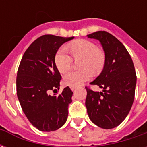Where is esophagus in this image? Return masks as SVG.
I'll return each instance as SVG.
<instances>
[{
    "instance_id": "obj_1",
    "label": "esophagus",
    "mask_w": 147,
    "mask_h": 147,
    "mask_svg": "<svg viewBox=\"0 0 147 147\" xmlns=\"http://www.w3.org/2000/svg\"><path fill=\"white\" fill-rule=\"evenodd\" d=\"M71 90L72 91H75V90H76V88L75 86H71Z\"/></svg>"
}]
</instances>
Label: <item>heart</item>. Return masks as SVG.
I'll list each match as a JSON object with an SVG mask.
<instances>
[{"mask_svg": "<svg viewBox=\"0 0 147 147\" xmlns=\"http://www.w3.org/2000/svg\"><path fill=\"white\" fill-rule=\"evenodd\" d=\"M69 52L74 59L81 58L79 66L82 68L65 74L64 82L67 86H81L92 77V70L98 73L105 66V52L98 48L95 43L91 41L80 39L71 42L69 45ZM71 57L64 47L58 49L55 55V64L60 72L64 73L69 70L73 62Z\"/></svg>", "mask_w": 147, "mask_h": 147, "instance_id": "1", "label": "heart"}]
</instances>
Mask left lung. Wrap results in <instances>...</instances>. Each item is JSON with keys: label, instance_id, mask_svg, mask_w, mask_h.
<instances>
[{"label": "left lung", "instance_id": "left-lung-1", "mask_svg": "<svg viewBox=\"0 0 147 147\" xmlns=\"http://www.w3.org/2000/svg\"><path fill=\"white\" fill-rule=\"evenodd\" d=\"M87 37L101 42L105 63L102 73L90 83L103 91H94L86 86L85 105L93 123L104 129H111L123 122L132 106L136 70L129 53L116 37L106 31H97Z\"/></svg>", "mask_w": 147, "mask_h": 147}]
</instances>
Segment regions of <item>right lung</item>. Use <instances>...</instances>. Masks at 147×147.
<instances>
[{
    "label": "right lung",
    "instance_id": "add662e5",
    "mask_svg": "<svg viewBox=\"0 0 147 147\" xmlns=\"http://www.w3.org/2000/svg\"><path fill=\"white\" fill-rule=\"evenodd\" d=\"M74 37L52 34L39 37L24 53L16 77V93L24 114L42 131L59 129L66 122L73 92L67 86L60 94L61 76L55 64V55L64 42Z\"/></svg>",
    "mask_w": 147,
    "mask_h": 147
}]
</instances>
